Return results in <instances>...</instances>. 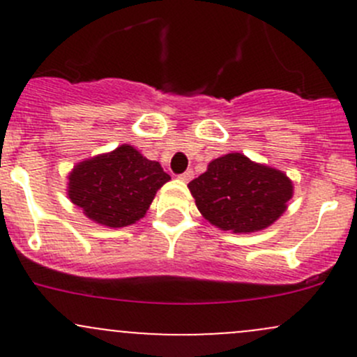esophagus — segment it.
<instances>
[{"instance_id": "obj_1", "label": "esophagus", "mask_w": 357, "mask_h": 357, "mask_svg": "<svg viewBox=\"0 0 357 357\" xmlns=\"http://www.w3.org/2000/svg\"><path fill=\"white\" fill-rule=\"evenodd\" d=\"M179 179H181V181H185V183H188V181H192L193 179V171H186V172H183V174H179Z\"/></svg>"}]
</instances>
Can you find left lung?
<instances>
[{
    "instance_id": "8db88e82",
    "label": "left lung",
    "mask_w": 357,
    "mask_h": 357,
    "mask_svg": "<svg viewBox=\"0 0 357 357\" xmlns=\"http://www.w3.org/2000/svg\"><path fill=\"white\" fill-rule=\"evenodd\" d=\"M188 188L212 226L242 235L269 228L294 197V183L285 172L238 152L208 162Z\"/></svg>"
}]
</instances>
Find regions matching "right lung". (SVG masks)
Segmentation results:
<instances>
[{
	"instance_id": "1",
	"label": "right lung",
	"mask_w": 357,
	"mask_h": 357,
	"mask_svg": "<svg viewBox=\"0 0 357 357\" xmlns=\"http://www.w3.org/2000/svg\"><path fill=\"white\" fill-rule=\"evenodd\" d=\"M169 179L158 162L124 143L77 162L67 176V197L96 225L124 228L145 218Z\"/></svg>"
}]
</instances>
